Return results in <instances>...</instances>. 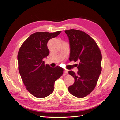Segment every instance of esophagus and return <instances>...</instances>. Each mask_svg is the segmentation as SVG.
Masks as SVG:
<instances>
[{
    "label": "esophagus",
    "mask_w": 120,
    "mask_h": 120,
    "mask_svg": "<svg viewBox=\"0 0 120 120\" xmlns=\"http://www.w3.org/2000/svg\"><path fill=\"white\" fill-rule=\"evenodd\" d=\"M68 70H64V74H68Z\"/></svg>",
    "instance_id": "1"
}]
</instances>
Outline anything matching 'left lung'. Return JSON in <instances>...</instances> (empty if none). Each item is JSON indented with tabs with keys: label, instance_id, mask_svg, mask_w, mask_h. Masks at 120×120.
<instances>
[{
	"label": "left lung",
	"instance_id": "left-lung-1",
	"mask_svg": "<svg viewBox=\"0 0 120 120\" xmlns=\"http://www.w3.org/2000/svg\"><path fill=\"white\" fill-rule=\"evenodd\" d=\"M65 32L69 39V60L79 62L77 74L72 71L68 72L75 81L68 90L75 97L84 98L96 85L101 72V53L95 41L85 32L70 29Z\"/></svg>",
	"mask_w": 120,
	"mask_h": 120
}]
</instances>
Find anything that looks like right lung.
Instances as JSON below:
<instances>
[{"mask_svg": "<svg viewBox=\"0 0 120 120\" xmlns=\"http://www.w3.org/2000/svg\"><path fill=\"white\" fill-rule=\"evenodd\" d=\"M61 32L34 33L22 43L18 52L19 70L22 81L27 90L36 98H45L52 94L55 81L63 74L62 68H52L43 60L49 54L48 41Z\"/></svg>", "mask_w": 120, "mask_h": 120, "instance_id": "1", "label": "right lung"}]
</instances>
